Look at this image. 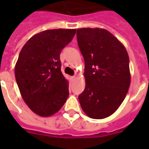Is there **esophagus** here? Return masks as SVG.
<instances>
[{"label": "esophagus", "instance_id": "obj_1", "mask_svg": "<svg viewBox=\"0 0 149 149\" xmlns=\"http://www.w3.org/2000/svg\"><path fill=\"white\" fill-rule=\"evenodd\" d=\"M71 78L72 79V80H74V79H76V76H72Z\"/></svg>", "mask_w": 149, "mask_h": 149}]
</instances>
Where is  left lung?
<instances>
[{"label":"left lung","mask_w":149,"mask_h":149,"mask_svg":"<svg viewBox=\"0 0 149 149\" xmlns=\"http://www.w3.org/2000/svg\"><path fill=\"white\" fill-rule=\"evenodd\" d=\"M77 37L85 64V88L78 97L81 106L90 118H106L117 110L128 91V52L104 29H78Z\"/></svg>","instance_id":"8db88e82"}]
</instances>
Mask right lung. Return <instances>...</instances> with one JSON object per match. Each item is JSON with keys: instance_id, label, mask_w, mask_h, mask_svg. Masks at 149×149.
<instances>
[{"instance_id": "add662e5", "label": "right lung", "mask_w": 149, "mask_h": 149, "mask_svg": "<svg viewBox=\"0 0 149 149\" xmlns=\"http://www.w3.org/2000/svg\"><path fill=\"white\" fill-rule=\"evenodd\" d=\"M76 29H49L25 43L15 66V77L23 100L40 116L55 114L68 98V82L61 70L60 54Z\"/></svg>"}]
</instances>
